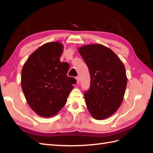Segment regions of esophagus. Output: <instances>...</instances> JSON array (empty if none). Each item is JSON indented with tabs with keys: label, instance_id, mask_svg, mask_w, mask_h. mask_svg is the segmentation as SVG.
Listing matches in <instances>:
<instances>
[{
	"label": "esophagus",
	"instance_id": "1",
	"mask_svg": "<svg viewBox=\"0 0 153 153\" xmlns=\"http://www.w3.org/2000/svg\"><path fill=\"white\" fill-rule=\"evenodd\" d=\"M76 82H77V84H79V83H80V77L79 76H76Z\"/></svg>",
	"mask_w": 153,
	"mask_h": 153
}]
</instances>
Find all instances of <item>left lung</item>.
<instances>
[{
	"label": "left lung",
	"instance_id": "obj_1",
	"mask_svg": "<svg viewBox=\"0 0 153 153\" xmlns=\"http://www.w3.org/2000/svg\"><path fill=\"white\" fill-rule=\"evenodd\" d=\"M78 52L91 76L90 88L84 92L87 107L94 119H105L122 103L127 85L125 67L112 50L102 45L83 46Z\"/></svg>",
	"mask_w": 153,
	"mask_h": 153
}]
</instances>
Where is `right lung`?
Masks as SVG:
<instances>
[{
  "label": "right lung",
  "mask_w": 153,
  "mask_h": 153,
  "mask_svg": "<svg viewBox=\"0 0 153 153\" xmlns=\"http://www.w3.org/2000/svg\"><path fill=\"white\" fill-rule=\"evenodd\" d=\"M62 52L61 43H47L30 55L22 68V91L30 107L40 116L57 114L76 82L67 75L69 64L60 61Z\"/></svg>",
  "instance_id": "add662e5"
}]
</instances>
